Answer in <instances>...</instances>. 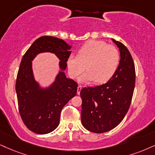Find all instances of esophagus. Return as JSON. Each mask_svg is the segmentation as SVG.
<instances>
[{
	"label": "esophagus",
	"instance_id": "1",
	"mask_svg": "<svg viewBox=\"0 0 155 155\" xmlns=\"http://www.w3.org/2000/svg\"><path fill=\"white\" fill-rule=\"evenodd\" d=\"M82 85H79L78 86V90H77V93H78V95H80V93H81V90H82Z\"/></svg>",
	"mask_w": 155,
	"mask_h": 155
}]
</instances>
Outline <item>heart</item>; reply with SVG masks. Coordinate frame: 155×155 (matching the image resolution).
Returning <instances> with one entry per match:
<instances>
[{
  "mask_svg": "<svg viewBox=\"0 0 155 155\" xmlns=\"http://www.w3.org/2000/svg\"><path fill=\"white\" fill-rule=\"evenodd\" d=\"M120 61L119 51L114 46L104 41L91 40L80 48L78 55L68 57V68L70 75L75 78L85 70L87 71L80 78L81 82L94 81L104 83L112 77Z\"/></svg>",
  "mask_w": 155,
  "mask_h": 155,
  "instance_id": "1",
  "label": "heart"
}]
</instances>
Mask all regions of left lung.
Wrapping results in <instances>:
<instances>
[{
  "mask_svg": "<svg viewBox=\"0 0 155 155\" xmlns=\"http://www.w3.org/2000/svg\"><path fill=\"white\" fill-rule=\"evenodd\" d=\"M119 48V64L105 84L83 87L81 121L83 127L94 133L110 131L121 123L129 110L135 85V67L129 49L112 39Z\"/></svg>",
  "mask_w": 155,
  "mask_h": 155,
  "instance_id": "1",
  "label": "left lung"
}]
</instances>
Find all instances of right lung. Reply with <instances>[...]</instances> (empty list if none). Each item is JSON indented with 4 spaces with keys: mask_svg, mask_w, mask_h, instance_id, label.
<instances>
[{
    "mask_svg": "<svg viewBox=\"0 0 155 155\" xmlns=\"http://www.w3.org/2000/svg\"><path fill=\"white\" fill-rule=\"evenodd\" d=\"M70 49L64 40L45 36L35 40L22 57L16 82L18 111L26 127L34 133L45 134L58 127L61 110L75 96L78 84L60 71L50 87L41 88L34 80L32 60L39 53H54L60 60V69L64 70Z\"/></svg>",
    "mask_w": 155,
    "mask_h": 155,
    "instance_id": "add662e5",
    "label": "right lung"
}]
</instances>
